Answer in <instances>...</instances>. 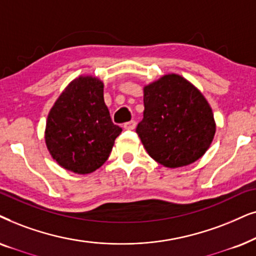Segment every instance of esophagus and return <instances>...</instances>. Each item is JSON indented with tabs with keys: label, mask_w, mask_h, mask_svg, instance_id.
<instances>
[{
	"label": "esophagus",
	"mask_w": 256,
	"mask_h": 256,
	"mask_svg": "<svg viewBox=\"0 0 256 256\" xmlns=\"http://www.w3.org/2000/svg\"><path fill=\"white\" fill-rule=\"evenodd\" d=\"M124 128H125V130H134V128H136V122L130 120V122H125Z\"/></svg>",
	"instance_id": "esophagus-1"
}]
</instances>
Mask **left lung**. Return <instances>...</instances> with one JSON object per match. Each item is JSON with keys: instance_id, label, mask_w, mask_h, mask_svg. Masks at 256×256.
<instances>
[{"instance_id": "obj_1", "label": "left lung", "mask_w": 256, "mask_h": 256, "mask_svg": "<svg viewBox=\"0 0 256 256\" xmlns=\"http://www.w3.org/2000/svg\"><path fill=\"white\" fill-rule=\"evenodd\" d=\"M144 118L137 134L152 159L165 168L187 166L212 144L216 122L208 102L176 74L144 86Z\"/></svg>"}]
</instances>
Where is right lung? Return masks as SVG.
Segmentation results:
<instances>
[{
  "instance_id": "add662e5",
  "label": "right lung",
  "mask_w": 256,
  "mask_h": 256,
  "mask_svg": "<svg viewBox=\"0 0 256 256\" xmlns=\"http://www.w3.org/2000/svg\"><path fill=\"white\" fill-rule=\"evenodd\" d=\"M122 128L111 120L104 84L80 76L54 102L48 114L46 144L60 166L77 174L96 171L106 162Z\"/></svg>"
}]
</instances>
